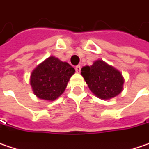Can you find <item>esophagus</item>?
Instances as JSON below:
<instances>
[{
    "mask_svg": "<svg viewBox=\"0 0 149 149\" xmlns=\"http://www.w3.org/2000/svg\"><path fill=\"white\" fill-rule=\"evenodd\" d=\"M80 69H81V67H80V65H77V66L75 67V71H76L77 73H80Z\"/></svg>",
    "mask_w": 149,
    "mask_h": 149,
    "instance_id": "obj_1",
    "label": "esophagus"
}]
</instances>
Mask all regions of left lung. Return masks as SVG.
<instances>
[{"instance_id": "1", "label": "left lung", "mask_w": 149, "mask_h": 149, "mask_svg": "<svg viewBox=\"0 0 149 149\" xmlns=\"http://www.w3.org/2000/svg\"><path fill=\"white\" fill-rule=\"evenodd\" d=\"M90 90L101 99H109L122 91L124 80L121 74L102 60H97L91 66L81 69Z\"/></svg>"}]
</instances>
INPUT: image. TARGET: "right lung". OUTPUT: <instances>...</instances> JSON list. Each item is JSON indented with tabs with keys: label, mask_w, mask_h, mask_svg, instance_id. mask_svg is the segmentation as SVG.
<instances>
[{
	"label": "right lung",
	"mask_w": 149,
	"mask_h": 149,
	"mask_svg": "<svg viewBox=\"0 0 149 149\" xmlns=\"http://www.w3.org/2000/svg\"><path fill=\"white\" fill-rule=\"evenodd\" d=\"M74 71L68 63L50 57L34 69L30 85L39 98L53 101L63 94Z\"/></svg>",
	"instance_id": "1"
}]
</instances>
